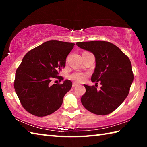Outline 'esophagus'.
Instances as JSON below:
<instances>
[{
	"label": "esophagus",
	"instance_id": "obj_1",
	"mask_svg": "<svg viewBox=\"0 0 147 147\" xmlns=\"http://www.w3.org/2000/svg\"><path fill=\"white\" fill-rule=\"evenodd\" d=\"M78 85V84H77V83H76V82H74L73 84V88H75L76 86H77Z\"/></svg>",
	"mask_w": 147,
	"mask_h": 147
}]
</instances>
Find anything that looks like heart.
I'll return each instance as SVG.
<instances>
[{
    "instance_id": "obj_1",
    "label": "heart",
    "mask_w": 147,
    "mask_h": 147,
    "mask_svg": "<svg viewBox=\"0 0 147 147\" xmlns=\"http://www.w3.org/2000/svg\"><path fill=\"white\" fill-rule=\"evenodd\" d=\"M69 78L73 80L74 81H76L77 82H82L85 80V79L87 77V74L80 72H75L71 75H69Z\"/></svg>"
}]
</instances>
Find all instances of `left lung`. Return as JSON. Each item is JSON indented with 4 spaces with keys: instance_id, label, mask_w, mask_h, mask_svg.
<instances>
[{
    "instance_id": "obj_1",
    "label": "left lung",
    "mask_w": 147,
    "mask_h": 147,
    "mask_svg": "<svg viewBox=\"0 0 147 147\" xmlns=\"http://www.w3.org/2000/svg\"><path fill=\"white\" fill-rule=\"evenodd\" d=\"M80 48L93 53L95 68L91 81L98 84L100 89L84 84L86 93L81 102L90 112L105 115L116 109L127 97L134 80L130 59L115 45L107 41L78 42Z\"/></svg>"
}]
</instances>
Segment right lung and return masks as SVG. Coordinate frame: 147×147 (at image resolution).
<instances>
[{"instance_id": "right-lung-1", "label": "right lung", "mask_w": 147, "mask_h": 147, "mask_svg": "<svg viewBox=\"0 0 147 147\" xmlns=\"http://www.w3.org/2000/svg\"><path fill=\"white\" fill-rule=\"evenodd\" d=\"M74 43L48 41L30 51L17 69L14 88L23 108L38 117L50 115L58 109L73 83L65 80L53 84V78L65 67L67 56Z\"/></svg>"}]
</instances>
